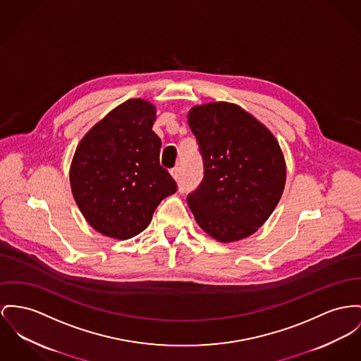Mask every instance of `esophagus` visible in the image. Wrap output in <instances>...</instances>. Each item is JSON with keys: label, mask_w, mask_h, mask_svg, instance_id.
<instances>
[{"label": "esophagus", "mask_w": 361, "mask_h": 361, "mask_svg": "<svg viewBox=\"0 0 361 361\" xmlns=\"http://www.w3.org/2000/svg\"><path fill=\"white\" fill-rule=\"evenodd\" d=\"M171 175L175 180H179L180 179V169L179 167H175V169H171Z\"/></svg>", "instance_id": "esophagus-1"}]
</instances>
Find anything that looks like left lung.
<instances>
[{
  "label": "left lung",
  "instance_id": "1",
  "mask_svg": "<svg viewBox=\"0 0 361 361\" xmlns=\"http://www.w3.org/2000/svg\"><path fill=\"white\" fill-rule=\"evenodd\" d=\"M188 123L204 164L201 183L186 198L198 226L220 242L252 235L285 189L286 164L278 141L230 102L194 106Z\"/></svg>",
  "mask_w": 361,
  "mask_h": 361
}]
</instances>
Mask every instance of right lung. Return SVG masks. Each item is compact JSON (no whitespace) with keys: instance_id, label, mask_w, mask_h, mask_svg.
I'll return each mask as SVG.
<instances>
[{"instance_id":"obj_1","label":"right lung","mask_w":361,"mask_h":361,"mask_svg":"<svg viewBox=\"0 0 361 361\" xmlns=\"http://www.w3.org/2000/svg\"><path fill=\"white\" fill-rule=\"evenodd\" d=\"M154 121L150 102L128 99L98 121L75 150L73 198L87 223L106 237L128 240L144 231L157 205L178 189L160 166Z\"/></svg>"}]
</instances>
